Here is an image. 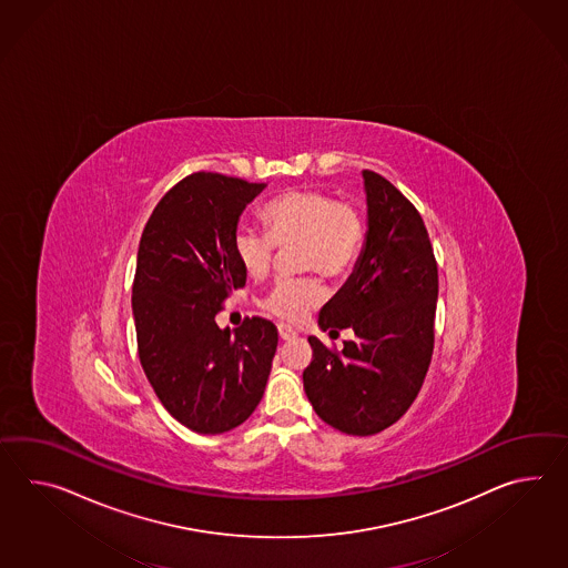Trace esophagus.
<instances>
[{"instance_id":"esophagus-1","label":"esophagus","mask_w":568,"mask_h":568,"mask_svg":"<svg viewBox=\"0 0 568 568\" xmlns=\"http://www.w3.org/2000/svg\"><path fill=\"white\" fill-rule=\"evenodd\" d=\"M278 336H281V341H291V338L297 336V333L287 324H278Z\"/></svg>"}]
</instances>
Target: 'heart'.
Masks as SVG:
<instances>
[{
	"instance_id": "obj_1",
	"label": "heart",
	"mask_w": 568,
	"mask_h": 568,
	"mask_svg": "<svg viewBox=\"0 0 568 568\" xmlns=\"http://www.w3.org/2000/svg\"><path fill=\"white\" fill-rule=\"evenodd\" d=\"M258 217L264 234L240 227L234 234L237 264L250 278L266 277L275 246L293 244L300 271L341 278L359 258L365 242V217L351 201H336L320 189H291L264 203ZM324 300L318 278H278L264 295V312L285 322L304 318Z\"/></svg>"
}]
</instances>
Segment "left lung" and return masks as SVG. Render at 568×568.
<instances>
[{
  "label": "left lung",
  "instance_id": "8db88e82",
  "mask_svg": "<svg viewBox=\"0 0 568 568\" xmlns=\"http://www.w3.org/2000/svg\"><path fill=\"white\" fill-rule=\"evenodd\" d=\"M367 234L355 271L320 310L322 331L351 328L343 351L310 336L304 389L316 415L346 435H375L415 402L435 343L437 263L420 213L372 170H363Z\"/></svg>",
  "mask_w": 568,
  "mask_h": 568
}]
</instances>
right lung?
I'll use <instances>...</instances> for the list:
<instances>
[{"label": "right lung", "instance_id": "1", "mask_svg": "<svg viewBox=\"0 0 568 568\" xmlns=\"http://www.w3.org/2000/svg\"><path fill=\"white\" fill-rule=\"evenodd\" d=\"M264 186L194 172L162 196L139 242L131 300L139 361L168 413L194 433L242 425L277 351L271 320L246 318L234 333L215 324L223 302L246 285L234 234Z\"/></svg>", "mask_w": 568, "mask_h": 568}]
</instances>
